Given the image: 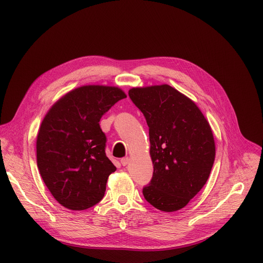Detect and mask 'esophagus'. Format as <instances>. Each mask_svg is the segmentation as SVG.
I'll use <instances>...</instances> for the list:
<instances>
[{
  "label": "esophagus",
  "mask_w": 263,
  "mask_h": 263,
  "mask_svg": "<svg viewBox=\"0 0 263 263\" xmlns=\"http://www.w3.org/2000/svg\"><path fill=\"white\" fill-rule=\"evenodd\" d=\"M120 162H121V164L123 165V166H127V165L129 164V162H130V158H122L121 160H120Z\"/></svg>",
  "instance_id": "1"
}]
</instances>
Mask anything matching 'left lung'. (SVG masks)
<instances>
[{
    "instance_id": "left-lung-1",
    "label": "left lung",
    "mask_w": 263,
    "mask_h": 263,
    "mask_svg": "<svg viewBox=\"0 0 263 263\" xmlns=\"http://www.w3.org/2000/svg\"><path fill=\"white\" fill-rule=\"evenodd\" d=\"M129 96L149 127L154 176L144 197L161 211L180 210L210 176L215 159L210 123L194 101L167 84L133 87Z\"/></svg>"
}]
</instances>
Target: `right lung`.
Instances as JSON below:
<instances>
[{
	"instance_id": "1",
	"label": "right lung",
	"mask_w": 263,
	"mask_h": 263,
	"mask_svg": "<svg viewBox=\"0 0 263 263\" xmlns=\"http://www.w3.org/2000/svg\"><path fill=\"white\" fill-rule=\"evenodd\" d=\"M127 95L116 86L84 85L68 91L46 114L37 134V166L52 196L65 208L81 211L104 196L116 171L105 155L99 121Z\"/></svg>"
}]
</instances>
